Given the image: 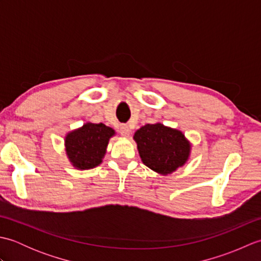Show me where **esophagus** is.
I'll use <instances>...</instances> for the list:
<instances>
[{
	"label": "esophagus",
	"instance_id": "esophagus-1",
	"mask_svg": "<svg viewBox=\"0 0 261 261\" xmlns=\"http://www.w3.org/2000/svg\"><path fill=\"white\" fill-rule=\"evenodd\" d=\"M120 134H121V136H123V137H129L130 136V134H131V130H130V127L127 126V125H121V127H120Z\"/></svg>",
	"mask_w": 261,
	"mask_h": 261
}]
</instances>
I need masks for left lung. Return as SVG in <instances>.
I'll use <instances>...</instances> for the list:
<instances>
[{"label": "left lung", "instance_id": "obj_1", "mask_svg": "<svg viewBox=\"0 0 261 261\" xmlns=\"http://www.w3.org/2000/svg\"><path fill=\"white\" fill-rule=\"evenodd\" d=\"M134 139L142 163L160 175L173 174L190 158L192 145L185 135L159 122L141 126Z\"/></svg>", "mask_w": 261, "mask_h": 261}]
</instances>
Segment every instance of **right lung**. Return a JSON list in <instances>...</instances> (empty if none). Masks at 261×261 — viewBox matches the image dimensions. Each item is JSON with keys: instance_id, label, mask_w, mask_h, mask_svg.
Instances as JSON below:
<instances>
[{"instance_id": "add662e5", "label": "right lung", "mask_w": 261, "mask_h": 261, "mask_svg": "<svg viewBox=\"0 0 261 261\" xmlns=\"http://www.w3.org/2000/svg\"><path fill=\"white\" fill-rule=\"evenodd\" d=\"M115 131L103 123L86 122L65 137V149L76 169L87 170L102 164L107 148Z\"/></svg>"}]
</instances>
